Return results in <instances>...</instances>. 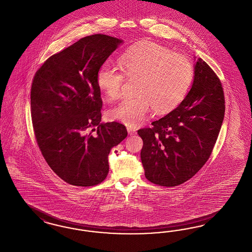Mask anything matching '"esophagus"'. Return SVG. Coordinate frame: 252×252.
<instances>
[{
	"instance_id": "obj_1",
	"label": "esophagus",
	"mask_w": 252,
	"mask_h": 252,
	"mask_svg": "<svg viewBox=\"0 0 252 252\" xmlns=\"http://www.w3.org/2000/svg\"><path fill=\"white\" fill-rule=\"evenodd\" d=\"M127 132L129 135H135L136 134V129L134 127H130V126H127Z\"/></svg>"
}]
</instances>
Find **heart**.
Returning a JSON list of instances; mask_svg holds the SVG:
<instances>
[{
  "label": "heart",
  "mask_w": 252,
  "mask_h": 252,
  "mask_svg": "<svg viewBox=\"0 0 252 252\" xmlns=\"http://www.w3.org/2000/svg\"><path fill=\"white\" fill-rule=\"evenodd\" d=\"M119 64L104 62L96 73V84L110 98H116L126 78H139L137 95L124 97L109 111L111 119L129 126L145 121L152 107L158 113L172 110L187 94L194 76L188 57L155 43H141L125 51Z\"/></svg>",
  "instance_id": "heart-1"
}]
</instances>
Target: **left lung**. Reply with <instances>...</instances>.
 I'll return each instance as SVG.
<instances>
[{
	"label": "left lung",
	"mask_w": 252,
	"mask_h": 252,
	"mask_svg": "<svg viewBox=\"0 0 252 252\" xmlns=\"http://www.w3.org/2000/svg\"><path fill=\"white\" fill-rule=\"evenodd\" d=\"M191 89L181 104L152 127L138 130L147 180L176 187L189 180L211 156L225 112L221 81L199 58Z\"/></svg>",
	"instance_id": "left-lung-1"
}]
</instances>
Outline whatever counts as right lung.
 <instances>
[{
    "mask_svg": "<svg viewBox=\"0 0 252 252\" xmlns=\"http://www.w3.org/2000/svg\"><path fill=\"white\" fill-rule=\"evenodd\" d=\"M122 43L106 34L88 35L53 54L33 77L31 114L35 140L51 170L72 186L104 181L111 148L127 136L123 124L101 123L96 84L99 66Z\"/></svg>",
    "mask_w": 252,
    "mask_h": 252,
    "instance_id": "obj_1",
    "label": "right lung"
}]
</instances>
